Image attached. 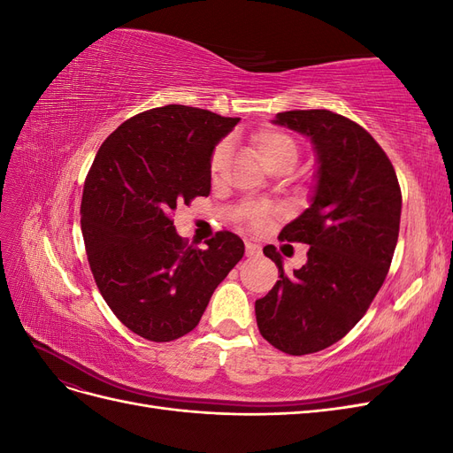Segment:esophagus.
<instances>
[{"instance_id":"obj_1","label":"esophagus","mask_w":453,"mask_h":453,"mask_svg":"<svg viewBox=\"0 0 453 453\" xmlns=\"http://www.w3.org/2000/svg\"><path fill=\"white\" fill-rule=\"evenodd\" d=\"M245 255L248 257H258L260 255V248L253 242H245Z\"/></svg>"}]
</instances>
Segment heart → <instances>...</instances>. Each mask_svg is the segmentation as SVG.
<instances>
[{"mask_svg": "<svg viewBox=\"0 0 453 453\" xmlns=\"http://www.w3.org/2000/svg\"><path fill=\"white\" fill-rule=\"evenodd\" d=\"M251 145L258 158L263 160L265 166L270 172H276L278 168H293L295 162L298 160V143L287 132L273 128V127H263L258 128L251 135ZM226 143H219L210 158V173L213 177L219 175L223 170L225 160H226ZM263 211H253V223L263 221Z\"/></svg>", "mask_w": 453, "mask_h": 453, "instance_id": "b5f03b06", "label": "heart"}]
</instances>
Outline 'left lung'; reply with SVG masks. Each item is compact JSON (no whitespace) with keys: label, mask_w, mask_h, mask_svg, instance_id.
I'll return each mask as SVG.
<instances>
[{"label":"left lung","mask_w":453,"mask_h":453,"mask_svg":"<svg viewBox=\"0 0 453 453\" xmlns=\"http://www.w3.org/2000/svg\"><path fill=\"white\" fill-rule=\"evenodd\" d=\"M308 135L318 155L310 208L280 238L310 245L308 263L287 276L281 255L263 250L280 281L255 303L258 331L289 355L321 351L344 338L372 304L399 240L401 187L391 160L357 122L328 109L276 115Z\"/></svg>","instance_id":"left-lung-1"}]
</instances>
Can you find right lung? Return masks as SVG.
<instances>
[{
    "instance_id": "obj_1",
    "label": "right lung",
    "mask_w": 453,
    "mask_h": 453,
    "mask_svg": "<svg viewBox=\"0 0 453 453\" xmlns=\"http://www.w3.org/2000/svg\"><path fill=\"white\" fill-rule=\"evenodd\" d=\"M238 122L188 105L149 109L109 135L87 173L81 230L94 281L119 321L145 340L193 331L243 257L234 232H217L198 250L172 219L180 203L210 195L211 153Z\"/></svg>"
}]
</instances>
